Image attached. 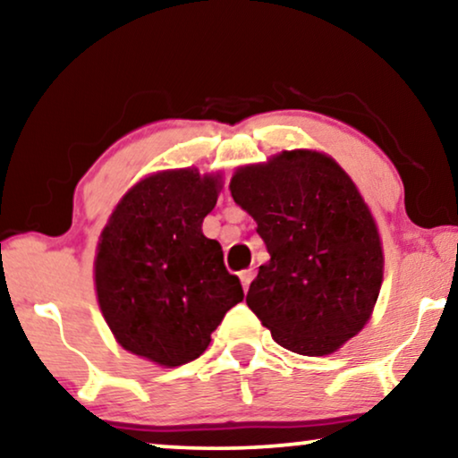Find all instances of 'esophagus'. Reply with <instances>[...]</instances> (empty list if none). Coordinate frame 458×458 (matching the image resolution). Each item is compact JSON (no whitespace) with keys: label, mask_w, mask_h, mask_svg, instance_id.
Wrapping results in <instances>:
<instances>
[{"label":"esophagus","mask_w":458,"mask_h":458,"mask_svg":"<svg viewBox=\"0 0 458 458\" xmlns=\"http://www.w3.org/2000/svg\"><path fill=\"white\" fill-rule=\"evenodd\" d=\"M252 277H255V271H252V269H244V271H241V284H242L244 292L249 290V285H250V282H252Z\"/></svg>","instance_id":"34e87169"}]
</instances>
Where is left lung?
I'll return each instance as SVG.
<instances>
[{
    "mask_svg": "<svg viewBox=\"0 0 458 458\" xmlns=\"http://www.w3.org/2000/svg\"><path fill=\"white\" fill-rule=\"evenodd\" d=\"M230 193L271 257L247 304L273 339L300 356H327L358 335L377 304L385 257L345 170L320 152L292 149L238 168Z\"/></svg>",
    "mask_w": 458,
    "mask_h": 458,
    "instance_id": "obj_1",
    "label": "left lung"
}]
</instances>
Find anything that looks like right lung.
<instances>
[{
    "mask_svg": "<svg viewBox=\"0 0 458 458\" xmlns=\"http://www.w3.org/2000/svg\"><path fill=\"white\" fill-rule=\"evenodd\" d=\"M220 189V176L162 170L129 189L108 217L94 261L97 296L114 339L135 356L187 364L242 302L220 242L201 232Z\"/></svg>",
    "mask_w": 458,
    "mask_h": 458,
    "instance_id": "obj_1",
    "label": "right lung"
}]
</instances>
